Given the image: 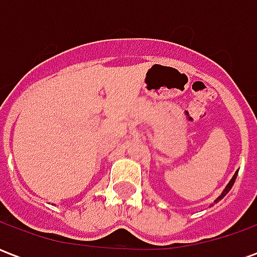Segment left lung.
<instances>
[{
	"mask_svg": "<svg viewBox=\"0 0 257 257\" xmlns=\"http://www.w3.org/2000/svg\"><path fill=\"white\" fill-rule=\"evenodd\" d=\"M237 175H238V169H237V171H235V173H234V176H232V178H231V180H230V182H228V184H227V186H226V189L223 190L220 195H219V197H217V198L215 199V202H219L220 199H223V198H224V197H226V194L228 193L230 190H231L232 184H234V182H235V179H237Z\"/></svg>",
	"mask_w": 257,
	"mask_h": 257,
	"instance_id": "8db88e82",
	"label": "left lung"
}]
</instances>
